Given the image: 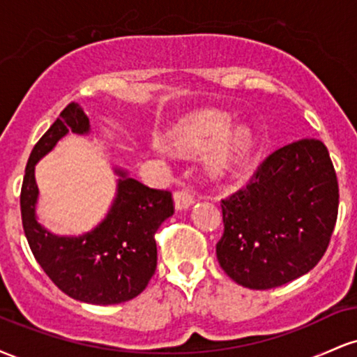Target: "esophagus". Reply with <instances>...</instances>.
I'll list each match as a JSON object with an SVG mask.
<instances>
[{"instance_id":"esophagus-1","label":"esophagus","mask_w":357,"mask_h":357,"mask_svg":"<svg viewBox=\"0 0 357 357\" xmlns=\"http://www.w3.org/2000/svg\"><path fill=\"white\" fill-rule=\"evenodd\" d=\"M192 203H195V195L190 188H181L174 192V206L178 211L188 210Z\"/></svg>"}]
</instances>
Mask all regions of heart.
I'll list each match as a JSON object with an SVG mask.
<instances>
[{
    "mask_svg": "<svg viewBox=\"0 0 357 357\" xmlns=\"http://www.w3.org/2000/svg\"><path fill=\"white\" fill-rule=\"evenodd\" d=\"M231 119L220 110L204 109L179 121L165 136L171 149L192 154L208 149L204 165L216 179H228L238 174L253 153V134L245 124L230 127ZM161 149V146H155Z\"/></svg>",
    "mask_w": 357,
    "mask_h": 357,
    "instance_id": "obj_1",
    "label": "heart"
}]
</instances>
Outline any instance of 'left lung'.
Masks as SVG:
<instances>
[{"mask_svg":"<svg viewBox=\"0 0 357 357\" xmlns=\"http://www.w3.org/2000/svg\"><path fill=\"white\" fill-rule=\"evenodd\" d=\"M337 208V178L327 147L319 139L280 147L258 166L247 188L221 199L220 267L253 290L305 275L326 253Z\"/></svg>","mask_w":357,"mask_h":357,"instance_id":"8db88e82","label":"left lung"}]
</instances>
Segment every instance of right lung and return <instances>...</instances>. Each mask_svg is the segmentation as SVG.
Returning a JSON list of instances; mask_svg holds the SVG:
<instances>
[{"label":"right lung","mask_w":357,"mask_h":357,"mask_svg":"<svg viewBox=\"0 0 357 357\" xmlns=\"http://www.w3.org/2000/svg\"><path fill=\"white\" fill-rule=\"evenodd\" d=\"M68 132L90 134L89 117L75 102L61 110L28 159L20 196L24 235L40 267L61 292L85 304H121L137 297L154 275V233L173 216V198L169 191L151 190L114 167L116 198L97 227L79 236L47 230L36 220L40 191L35 166Z\"/></svg>","instance_id":"right-lung-1"}]
</instances>
